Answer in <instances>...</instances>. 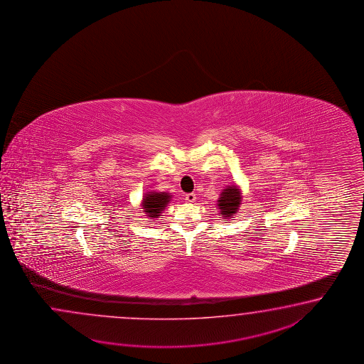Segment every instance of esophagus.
Here are the masks:
<instances>
[{"label": "esophagus", "instance_id": "34e87169", "mask_svg": "<svg viewBox=\"0 0 364 364\" xmlns=\"http://www.w3.org/2000/svg\"><path fill=\"white\" fill-rule=\"evenodd\" d=\"M186 200L188 201V203H193L195 199H196V195L193 193H186Z\"/></svg>", "mask_w": 364, "mask_h": 364}]
</instances>
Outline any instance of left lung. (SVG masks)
I'll return each mask as SVG.
<instances>
[{"mask_svg": "<svg viewBox=\"0 0 364 364\" xmlns=\"http://www.w3.org/2000/svg\"><path fill=\"white\" fill-rule=\"evenodd\" d=\"M218 203H220L218 209H220L221 215H224L225 217H230L234 215L240 204V195L238 188L235 186H232V187L224 190Z\"/></svg>", "mask_w": 364, "mask_h": 364, "instance_id": "1", "label": "left lung"}]
</instances>
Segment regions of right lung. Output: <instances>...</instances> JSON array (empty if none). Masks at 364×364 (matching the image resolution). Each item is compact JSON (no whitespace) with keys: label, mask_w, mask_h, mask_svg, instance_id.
Segmentation results:
<instances>
[{"label":"right lung","mask_w":364,"mask_h":364,"mask_svg":"<svg viewBox=\"0 0 364 364\" xmlns=\"http://www.w3.org/2000/svg\"><path fill=\"white\" fill-rule=\"evenodd\" d=\"M169 198H171L169 193H148L147 196L144 198L143 208L146 209L148 216L157 217L165 208V205L168 204Z\"/></svg>","instance_id":"1"}]
</instances>
